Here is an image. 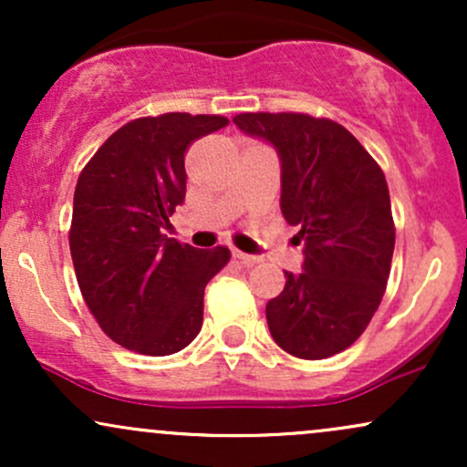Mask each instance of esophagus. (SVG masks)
Here are the masks:
<instances>
[{
	"label": "esophagus",
	"instance_id": "34e87169",
	"mask_svg": "<svg viewBox=\"0 0 467 467\" xmlns=\"http://www.w3.org/2000/svg\"><path fill=\"white\" fill-rule=\"evenodd\" d=\"M233 256L234 259H239L241 264H245V265H252V264H259V256H252V254H245V252H241V250H237L234 248L233 250Z\"/></svg>",
	"mask_w": 467,
	"mask_h": 467
}]
</instances>
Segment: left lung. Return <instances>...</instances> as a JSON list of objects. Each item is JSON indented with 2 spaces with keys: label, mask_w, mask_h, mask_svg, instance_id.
Instances as JSON below:
<instances>
[{
  "label": "left lung",
  "mask_w": 467,
  "mask_h": 467,
  "mask_svg": "<svg viewBox=\"0 0 467 467\" xmlns=\"http://www.w3.org/2000/svg\"><path fill=\"white\" fill-rule=\"evenodd\" d=\"M233 122L276 147L281 213L305 244L303 272H285L283 292L265 305L270 334L303 360L336 356L364 334L387 292L395 248L387 178L329 118L248 111Z\"/></svg>",
  "instance_id": "obj_1"
}]
</instances>
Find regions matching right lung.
Segmentation results:
<instances>
[{"instance_id": "obj_1", "label": "right lung", "mask_w": 467, "mask_h": 467, "mask_svg": "<svg viewBox=\"0 0 467 467\" xmlns=\"http://www.w3.org/2000/svg\"><path fill=\"white\" fill-rule=\"evenodd\" d=\"M228 118L171 111L127 122L80 171L69 252L83 301L125 349L171 356L203 320V289L230 261L226 245L197 250L164 237L184 202V155Z\"/></svg>"}]
</instances>
